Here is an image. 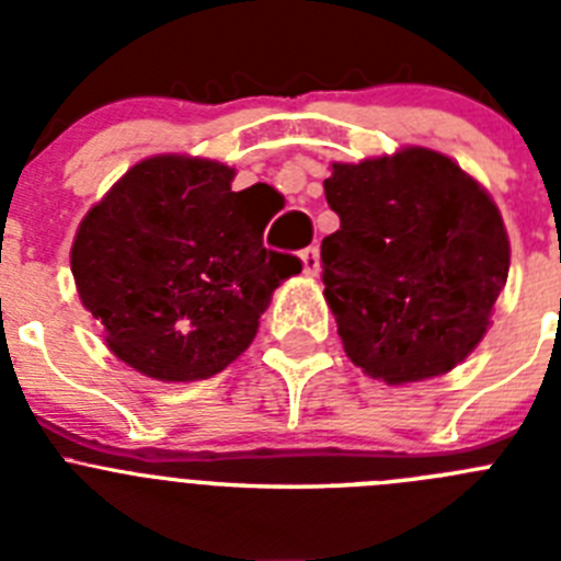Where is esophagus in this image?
<instances>
[{
  "label": "esophagus",
  "mask_w": 561,
  "mask_h": 561,
  "mask_svg": "<svg viewBox=\"0 0 561 561\" xmlns=\"http://www.w3.org/2000/svg\"><path fill=\"white\" fill-rule=\"evenodd\" d=\"M300 257H304L306 275H317V272H320V250H317V247H306V250L300 252Z\"/></svg>",
  "instance_id": "1"
}]
</instances>
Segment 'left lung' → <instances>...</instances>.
Returning <instances> with one entry per match:
<instances>
[{"instance_id":"8db88e82","label":"left lung","mask_w":561,"mask_h":561,"mask_svg":"<svg viewBox=\"0 0 561 561\" xmlns=\"http://www.w3.org/2000/svg\"><path fill=\"white\" fill-rule=\"evenodd\" d=\"M325 199V300L345 354L388 385L447 374L472 354L508 277V236L489 193L444 153L336 162Z\"/></svg>"}]
</instances>
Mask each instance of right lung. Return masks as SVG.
<instances>
[{
  "mask_svg": "<svg viewBox=\"0 0 561 561\" xmlns=\"http://www.w3.org/2000/svg\"><path fill=\"white\" fill-rule=\"evenodd\" d=\"M230 182L221 162L151 157L78 227V295L140 374L196 381L225 370L250 348L272 291L304 270L264 247V193Z\"/></svg>",
  "mask_w": 561,
  "mask_h": 561,
  "instance_id": "right-lung-1",
  "label": "right lung"
}]
</instances>
